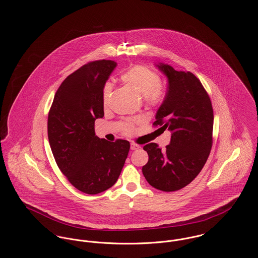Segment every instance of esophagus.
Listing matches in <instances>:
<instances>
[{"label":"esophagus","mask_w":258,"mask_h":258,"mask_svg":"<svg viewBox=\"0 0 258 258\" xmlns=\"http://www.w3.org/2000/svg\"><path fill=\"white\" fill-rule=\"evenodd\" d=\"M130 148H131V150H138V149L140 148V146L137 145V144H133V143H132Z\"/></svg>","instance_id":"esophagus-1"}]
</instances>
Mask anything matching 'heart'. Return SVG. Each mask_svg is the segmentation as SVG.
Returning <instances> with one entry per match:
<instances>
[{
	"instance_id": "obj_1",
	"label": "heart",
	"mask_w": 258,
	"mask_h": 258,
	"mask_svg": "<svg viewBox=\"0 0 258 258\" xmlns=\"http://www.w3.org/2000/svg\"><path fill=\"white\" fill-rule=\"evenodd\" d=\"M122 82L133 88L138 94L145 97L146 100L156 101L161 96V78L158 74L146 67L136 66L121 74ZM110 92V84L104 89V102L106 103ZM132 129L131 123H126V130Z\"/></svg>"
}]
</instances>
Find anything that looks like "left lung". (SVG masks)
<instances>
[{
	"instance_id": "obj_1",
	"label": "left lung",
	"mask_w": 258,
	"mask_h": 258,
	"mask_svg": "<svg viewBox=\"0 0 258 258\" xmlns=\"http://www.w3.org/2000/svg\"><path fill=\"white\" fill-rule=\"evenodd\" d=\"M168 78L166 97L156 113L155 126L172 132L171 142L162 151L149 143V160L142 172L148 183L163 191H174L189 184L204 168L213 144L214 111L201 81L189 72L155 64Z\"/></svg>"
}]
</instances>
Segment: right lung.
I'll return each mask as SVG.
<instances>
[{
  "label": "right lung",
  "mask_w": 258,
  "mask_h": 258,
  "mask_svg": "<svg viewBox=\"0 0 258 258\" xmlns=\"http://www.w3.org/2000/svg\"><path fill=\"white\" fill-rule=\"evenodd\" d=\"M116 67L102 59L75 71L58 87L48 113L47 136L55 162L71 184L88 195L117 182L130 149L126 140L109 142L95 135L94 122L104 116V85Z\"/></svg>",
  "instance_id": "add662e5"
}]
</instances>
